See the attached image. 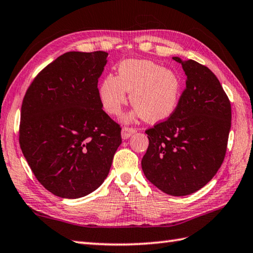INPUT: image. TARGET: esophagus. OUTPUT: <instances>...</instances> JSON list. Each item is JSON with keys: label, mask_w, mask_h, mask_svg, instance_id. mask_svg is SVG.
<instances>
[{"label": "esophagus", "mask_w": 253, "mask_h": 253, "mask_svg": "<svg viewBox=\"0 0 253 253\" xmlns=\"http://www.w3.org/2000/svg\"><path fill=\"white\" fill-rule=\"evenodd\" d=\"M135 132H136V130H135V128H133V127H126V126L122 127V131H121L122 138H123V140H126V138L131 137Z\"/></svg>", "instance_id": "esophagus-1"}]
</instances>
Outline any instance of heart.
Wrapping results in <instances>:
<instances>
[{
	"instance_id": "b5f03b06",
	"label": "heart",
	"mask_w": 253,
	"mask_h": 253,
	"mask_svg": "<svg viewBox=\"0 0 253 253\" xmlns=\"http://www.w3.org/2000/svg\"><path fill=\"white\" fill-rule=\"evenodd\" d=\"M127 92L135 109L131 117L142 116L148 122L166 119L176 110L181 82L172 70L148 60H126L118 75L109 74L99 85V99L110 115H119L126 104Z\"/></svg>"
}]
</instances>
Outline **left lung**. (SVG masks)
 Segmentation results:
<instances>
[{
  "instance_id": "1",
  "label": "left lung",
  "mask_w": 253,
  "mask_h": 253,
  "mask_svg": "<svg viewBox=\"0 0 253 253\" xmlns=\"http://www.w3.org/2000/svg\"><path fill=\"white\" fill-rule=\"evenodd\" d=\"M185 89L166 121L146 130L148 148L142 159L146 179L173 197L197 192L224 162L231 108L217 77L193 60H181Z\"/></svg>"
}]
</instances>
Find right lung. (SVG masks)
Returning <instances> with one entry per match:
<instances>
[{
	"label": "right lung",
	"instance_id": "add662e5",
	"mask_svg": "<svg viewBox=\"0 0 253 253\" xmlns=\"http://www.w3.org/2000/svg\"><path fill=\"white\" fill-rule=\"evenodd\" d=\"M104 51H71L36 76L20 110L19 144L35 177L56 197L79 199L105 181L121 127L97 88Z\"/></svg>",
	"mask_w": 253,
	"mask_h": 253
}]
</instances>
